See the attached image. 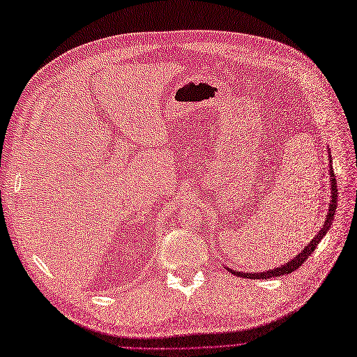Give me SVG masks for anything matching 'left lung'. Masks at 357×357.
Instances as JSON below:
<instances>
[{
	"instance_id": "left-lung-1",
	"label": "left lung",
	"mask_w": 357,
	"mask_h": 357,
	"mask_svg": "<svg viewBox=\"0 0 357 357\" xmlns=\"http://www.w3.org/2000/svg\"><path fill=\"white\" fill-rule=\"evenodd\" d=\"M329 175H331V204H329V213L326 216L325 220V224L324 227H321L319 229L317 236L310 241L308 246H305V249L303 252H300L298 254V257H295L291 262L284 264V266L279 267V268H274V270H270V271H264V273H241V271H234V270H229L234 275H238V278H245V279H271V278H280V275L283 274H289L292 271H295L296 268H300L303 264L305 262V259L313 254L314 249L317 248L319 241L325 237V234L328 233V229L332 224V220H333V215H335V211H337V202H338V190H337V179H335V175H333V170H332V166L329 169Z\"/></svg>"
}]
</instances>
